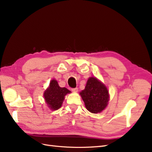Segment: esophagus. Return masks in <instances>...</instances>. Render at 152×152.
I'll return each instance as SVG.
<instances>
[{"instance_id":"34e87169","label":"esophagus","mask_w":152,"mask_h":152,"mask_svg":"<svg viewBox=\"0 0 152 152\" xmlns=\"http://www.w3.org/2000/svg\"><path fill=\"white\" fill-rule=\"evenodd\" d=\"M73 92H75H75H77L78 91V88H77V87H75V88H72V89H71Z\"/></svg>"}]
</instances>
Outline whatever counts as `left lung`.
Returning a JSON list of instances; mask_svg holds the SVG:
<instances>
[{
    "mask_svg": "<svg viewBox=\"0 0 152 152\" xmlns=\"http://www.w3.org/2000/svg\"><path fill=\"white\" fill-rule=\"evenodd\" d=\"M87 110L99 113L106 108L109 100L108 91L104 84L95 77H90L85 89L80 93Z\"/></svg>",
    "mask_w": 152,
    "mask_h": 152,
    "instance_id": "obj_1",
    "label": "left lung"
}]
</instances>
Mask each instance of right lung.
I'll return each instance as SVG.
<instances>
[{
    "label": "right lung",
    "mask_w": 152,
    "mask_h": 152,
    "mask_svg": "<svg viewBox=\"0 0 152 152\" xmlns=\"http://www.w3.org/2000/svg\"><path fill=\"white\" fill-rule=\"evenodd\" d=\"M70 93V91L65 87H59L56 80H52L50 82L49 87L44 93V96L49 107L53 110H56L61 107L64 97L67 93Z\"/></svg>",
    "instance_id": "1"
}]
</instances>
